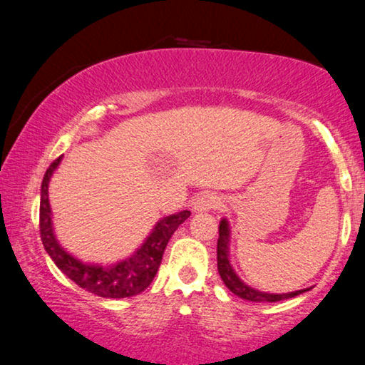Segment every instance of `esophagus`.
<instances>
[{"mask_svg":"<svg viewBox=\"0 0 365 365\" xmlns=\"http://www.w3.org/2000/svg\"><path fill=\"white\" fill-rule=\"evenodd\" d=\"M222 206V197L217 196L216 192H206L202 196L194 199L192 211L194 212H206V211H216Z\"/></svg>","mask_w":365,"mask_h":365,"instance_id":"1","label":"esophagus"}]
</instances>
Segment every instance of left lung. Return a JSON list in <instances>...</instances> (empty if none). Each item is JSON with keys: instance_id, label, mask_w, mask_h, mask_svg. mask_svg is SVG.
Returning <instances> with one entry per match:
<instances>
[{"instance_id": "8db88e82", "label": "left lung", "mask_w": 365, "mask_h": 365, "mask_svg": "<svg viewBox=\"0 0 365 365\" xmlns=\"http://www.w3.org/2000/svg\"><path fill=\"white\" fill-rule=\"evenodd\" d=\"M229 242H231V229H229L227 219H222L219 222V239H217V271L219 276H221L222 282L226 284V287L232 294H236L241 299H246V301L252 302H277L284 301V299L296 297L299 294L309 291V289H302V291H294L287 294H269V292H261L256 291V289L249 287L246 282H242L239 276L234 271L231 266V261H229Z\"/></svg>"}]
</instances>
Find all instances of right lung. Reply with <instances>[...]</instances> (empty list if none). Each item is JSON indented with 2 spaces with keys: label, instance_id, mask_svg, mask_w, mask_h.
Masks as SVG:
<instances>
[{
  "label": "right lung",
  "instance_id": "1",
  "mask_svg": "<svg viewBox=\"0 0 365 365\" xmlns=\"http://www.w3.org/2000/svg\"><path fill=\"white\" fill-rule=\"evenodd\" d=\"M61 158L54 159L48 168L41 182V202H39V231H41L43 246L53 259L54 264L61 269L64 276H68L79 287L106 299H123L141 294L156 276L159 264L163 261L164 249L174 231L191 216L189 211H181L176 214L159 219L156 226L146 237L138 251L131 256L123 259L116 264H86L78 257L64 251L56 241L51 221V206L48 199V186L53 173L61 163Z\"/></svg>",
  "mask_w": 365,
  "mask_h": 365
}]
</instances>
